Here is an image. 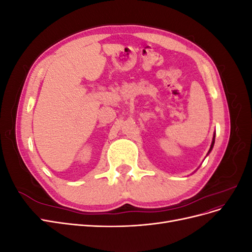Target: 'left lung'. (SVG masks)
Wrapping results in <instances>:
<instances>
[{
  "instance_id": "left-lung-1",
  "label": "left lung",
  "mask_w": 252,
  "mask_h": 252,
  "mask_svg": "<svg viewBox=\"0 0 252 252\" xmlns=\"http://www.w3.org/2000/svg\"><path fill=\"white\" fill-rule=\"evenodd\" d=\"M215 139H216V133H215V135H213V139H212V143H211V146H210V149H209V151H208V154L209 152L212 150V148H213V145H215Z\"/></svg>"
}]
</instances>
